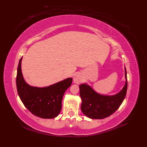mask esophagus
<instances>
[{"label":"esophagus","instance_id":"34e87169","mask_svg":"<svg viewBox=\"0 0 147 147\" xmlns=\"http://www.w3.org/2000/svg\"><path fill=\"white\" fill-rule=\"evenodd\" d=\"M83 81V78L82 75L80 74H77L74 75V82L76 84L81 83Z\"/></svg>","mask_w":147,"mask_h":147}]
</instances>
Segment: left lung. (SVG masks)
Returning <instances> with one entry per match:
<instances>
[{"label":"left lung","mask_w":147,"mask_h":147,"mask_svg":"<svg viewBox=\"0 0 147 147\" xmlns=\"http://www.w3.org/2000/svg\"><path fill=\"white\" fill-rule=\"evenodd\" d=\"M126 82L122 90L112 96L100 94L87 83L79 86L82 99L81 110L83 114L91 119H104L117 111L123 102L127 92V82L126 67Z\"/></svg>","instance_id":"8db88e82"}]
</instances>
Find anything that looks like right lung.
<instances>
[{
  "label": "right lung",
  "instance_id": "obj_1",
  "mask_svg": "<svg viewBox=\"0 0 147 147\" xmlns=\"http://www.w3.org/2000/svg\"><path fill=\"white\" fill-rule=\"evenodd\" d=\"M17 69L16 88L21 100L28 110L38 117L51 119L58 116L62 108V99L67 89L72 82V78L46 87H36L26 82L21 70V61Z\"/></svg>",
  "mask_w": 147,
  "mask_h": 147
}]
</instances>
